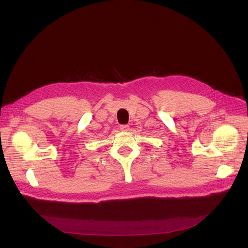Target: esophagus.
Listing matches in <instances>:
<instances>
[{
  "instance_id": "esophagus-1",
  "label": "esophagus",
  "mask_w": 248,
  "mask_h": 248,
  "mask_svg": "<svg viewBox=\"0 0 248 248\" xmlns=\"http://www.w3.org/2000/svg\"><path fill=\"white\" fill-rule=\"evenodd\" d=\"M120 129H121V131L126 132V131H128V130H129V125H126V124H124V125H120Z\"/></svg>"
}]
</instances>
